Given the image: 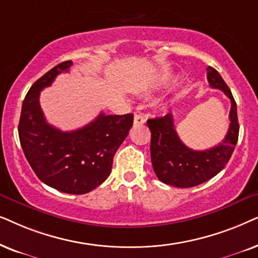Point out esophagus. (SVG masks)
I'll return each instance as SVG.
<instances>
[{
  "instance_id": "obj_1",
  "label": "esophagus",
  "mask_w": 258,
  "mask_h": 258,
  "mask_svg": "<svg viewBox=\"0 0 258 258\" xmlns=\"http://www.w3.org/2000/svg\"><path fill=\"white\" fill-rule=\"evenodd\" d=\"M146 119L144 118L142 114H136L135 115V125H142V123H145Z\"/></svg>"
}]
</instances>
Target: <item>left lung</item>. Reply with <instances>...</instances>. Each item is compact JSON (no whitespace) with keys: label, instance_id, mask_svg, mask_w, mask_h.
<instances>
[{"label":"left lung","instance_id":"obj_1","mask_svg":"<svg viewBox=\"0 0 258 258\" xmlns=\"http://www.w3.org/2000/svg\"><path fill=\"white\" fill-rule=\"evenodd\" d=\"M210 87L221 89L231 101L230 126L225 138L217 146L195 151L184 145L178 137L172 114L147 120L151 131V160L158 179L176 187H192L211 179L228 164L238 140L237 105L231 91L215 68L208 67Z\"/></svg>","mask_w":258,"mask_h":258}]
</instances>
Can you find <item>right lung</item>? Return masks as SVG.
<instances>
[{
    "instance_id": "add662e5",
    "label": "right lung",
    "mask_w": 258,
    "mask_h": 258,
    "mask_svg": "<svg viewBox=\"0 0 258 258\" xmlns=\"http://www.w3.org/2000/svg\"><path fill=\"white\" fill-rule=\"evenodd\" d=\"M71 66L72 61L61 62L34 82L22 102L19 137L41 181L64 194L84 195L107 179L113 157L133 125V114L100 113L88 125L71 132L49 125L41 109L40 92Z\"/></svg>"
}]
</instances>
